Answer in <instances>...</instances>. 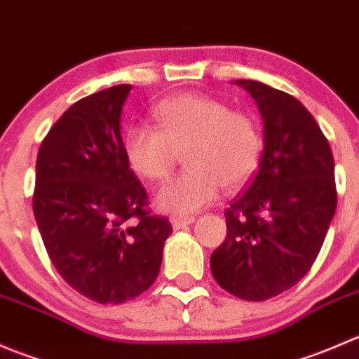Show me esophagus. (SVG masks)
I'll return each mask as SVG.
<instances>
[{
    "label": "esophagus",
    "mask_w": 359,
    "mask_h": 359,
    "mask_svg": "<svg viewBox=\"0 0 359 359\" xmlns=\"http://www.w3.org/2000/svg\"><path fill=\"white\" fill-rule=\"evenodd\" d=\"M170 222H172L173 229L179 231V229H184V227L191 226V224H194V217H172Z\"/></svg>",
    "instance_id": "obj_1"
}]
</instances>
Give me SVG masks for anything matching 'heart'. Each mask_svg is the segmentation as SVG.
<instances>
[{"label":"heart","mask_w":359,"mask_h":359,"mask_svg":"<svg viewBox=\"0 0 359 359\" xmlns=\"http://www.w3.org/2000/svg\"><path fill=\"white\" fill-rule=\"evenodd\" d=\"M156 128L132 126L123 137L130 168L153 182L172 173L179 153L187 170L156 191L161 212L191 215L212 203L220 186L234 191L257 170L262 137L252 116L231 111L222 100L205 95H179L154 109Z\"/></svg>","instance_id":"obj_1"}]
</instances>
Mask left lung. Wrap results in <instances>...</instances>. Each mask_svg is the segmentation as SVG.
I'll return each instance as SVG.
<instances>
[{
    "instance_id": "obj_1",
    "label": "left lung",
    "mask_w": 359,
    "mask_h": 359,
    "mask_svg": "<svg viewBox=\"0 0 359 359\" xmlns=\"http://www.w3.org/2000/svg\"><path fill=\"white\" fill-rule=\"evenodd\" d=\"M234 83L257 102L264 151L247 191L224 213L227 236L210 269L224 290L259 302L299 283L316 260L335 215L334 156L295 97L252 79Z\"/></svg>"
}]
</instances>
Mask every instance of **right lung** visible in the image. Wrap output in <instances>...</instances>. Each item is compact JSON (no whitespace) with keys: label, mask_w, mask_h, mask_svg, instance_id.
<instances>
[{"label":"right lung","mask_w":359,"mask_h":359,"mask_svg":"<svg viewBox=\"0 0 359 359\" xmlns=\"http://www.w3.org/2000/svg\"><path fill=\"white\" fill-rule=\"evenodd\" d=\"M130 85L72 104L36 159V224L50 260L76 292L123 304L156 281L166 217L151 215L147 194L125 158L121 112ZM135 216L137 224L128 226Z\"/></svg>","instance_id":"obj_1"}]
</instances>
